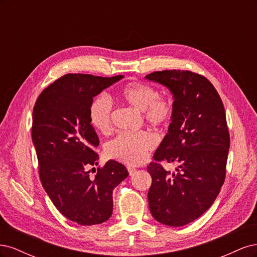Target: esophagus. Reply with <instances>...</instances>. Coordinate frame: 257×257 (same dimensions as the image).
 <instances>
[{
  "label": "esophagus",
  "instance_id": "34e87169",
  "mask_svg": "<svg viewBox=\"0 0 257 257\" xmlns=\"http://www.w3.org/2000/svg\"><path fill=\"white\" fill-rule=\"evenodd\" d=\"M127 170H128L130 175H133L136 172V168L133 167V166H127Z\"/></svg>",
  "mask_w": 257,
  "mask_h": 257
}]
</instances>
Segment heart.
<instances>
[{
    "mask_svg": "<svg viewBox=\"0 0 257 257\" xmlns=\"http://www.w3.org/2000/svg\"><path fill=\"white\" fill-rule=\"evenodd\" d=\"M121 103L143 111L145 121L154 128H166L173 121L175 113L174 97L170 94H158L151 85L132 81L116 93ZM90 122L100 133L107 134L112 128L111 104L105 96L95 98L89 108ZM155 146L154 138L146 133H122L107 146L106 152L111 159L139 165L146 161L148 154Z\"/></svg>",
    "mask_w": 257,
    "mask_h": 257,
    "instance_id": "heart-1",
    "label": "heart"
}]
</instances>
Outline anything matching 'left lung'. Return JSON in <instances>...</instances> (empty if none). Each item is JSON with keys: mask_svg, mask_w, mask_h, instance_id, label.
<instances>
[{"mask_svg": "<svg viewBox=\"0 0 257 257\" xmlns=\"http://www.w3.org/2000/svg\"><path fill=\"white\" fill-rule=\"evenodd\" d=\"M147 79L167 87L175 113L168 133L155 151L148 172L152 216L168 226H183L211 207L225 180L229 133L219 93L205 76L191 71L154 72ZM161 161L176 162L177 172Z\"/></svg>", "mask_w": 257, "mask_h": 257, "instance_id": "obj_1", "label": "left lung"}]
</instances>
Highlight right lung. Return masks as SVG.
<instances>
[{
	"label": "right lung",
	"instance_id": "right-lung-1",
	"mask_svg": "<svg viewBox=\"0 0 257 257\" xmlns=\"http://www.w3.org/2000/svg\"><path fill=\"white\" fill-rule=\"evenodd\" d=\"M123 78L66 74L37 97L33 109L32 141L38 173L53 205L69 221L94 225L112 214V191L128 176L116 161L97 167L91 178L88 168L97 165L93 148L98 137L89 118L93 97Z\"/></svg>",
	"mask_w": 257,
	"mask_h": 257
}]
</instances>
